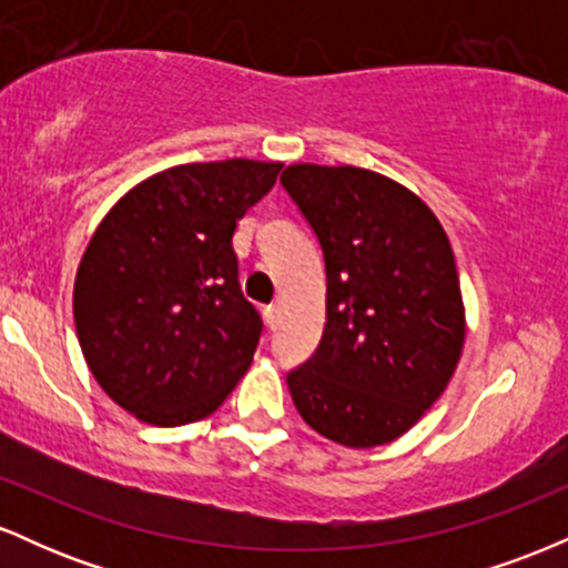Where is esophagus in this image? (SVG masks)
<instances>
[{
  "mask_svg": "<svg viewBox=\"0 0 568 568\" xmlns=\"http://www.w3.org/2000/svg\"><path fill=\"white\" fill-rule=\"evenodd\" d=\"M264 321H266V325H270V328H275V325L280 323V306L277 304H270L264 310Z\"/></svg>",
  "mask_w": 568,
  "mask_h": 568,
  "instance_id": "esophagus-1",
  "label": "esophagus"
}]
</instances>
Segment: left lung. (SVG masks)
I'll return each mask as SVG.
<instances>
[{
    "label": "left lung",
    "mask_w": 568,
    "mask_h": 568,
    "mask_svg": "<svg viewBox=\"0 0 568 568\" xmlns=\"http://www.w3.org/2000/svg\"><path fill=\"white\" fill-rule=\"evenodd\" d=\"M280 184L325 258V328L285 379L312 429L349 448L408 433L443 395L465 344L454 251L397 181L352 165L285 168Z\"/></svg>",
    "instance_id": "obj_1"
}]
</instances>
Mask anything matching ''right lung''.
<instances>
[{"label": "right lung", "mask_w": 568, "mask_h": 568, "mask_svg": "<svg viewBox=\"0 0 568 568\" xmlns=\"http://www.w3.org/2000/svg\"><path fill=\"white\" fill-rule=\"evenodd\" d=\"M283 162L224 160L141 181L98 224L74 280L95 382L158 427L213 414L245 376L262 317L240 291L232 234Z\"/></svg>", "instance_id": "right-lung-1"}]
</instances>
